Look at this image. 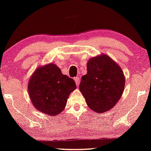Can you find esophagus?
I'll return each mask as SVG.
<instances>
[{"label": "esophagus", "instance_id": "1", "mask_svg": "<svg viewBox=\"0 0 151 151\" xmlns=\"http://www.w3.org/2000/svg\"><path fill=\"white\" fill-rule=\"evenodd\" d=\"M74 81H75L76 83V85L77 86H79V84H80V78L79 77H76L74 78Z\"/></svg>", "mask_w": 151, "mask_h": 151}]
</instances>
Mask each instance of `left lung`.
I'll return each instance as SVG.
<instances>
[{"label":"left lung","instance_id":"obj_1","mask_svg":"<svg viewBox=\"0 0 151 151\" xmlns=\"http://www.w3.org/2000/svg\"><path fill=\"white\" fill-rule=\"evenodd\" d=\"M87 70L79 89L87 106L99 113L113 109L122 96L125 85L122 68L109 56L101 54L89 59Z\"/></svg>","mask_w":151,"mask_h":151}]
</instances>
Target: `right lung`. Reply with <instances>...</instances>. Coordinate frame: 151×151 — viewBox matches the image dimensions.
Here are the masks:
<instances>
[{
    "instance_id": "1",
    "label": "right lung",
    "mask_w": 151,
    "mask_h": 151,
    "mask_svg": "<svg viewBox=\"0 0 151 151\" xmlns=\"http://www.w3.org/2000/svg\"><path fill=\"white\" fill-rule=\"evenodd\" d=\"M76 88L73 80L61 73L60 68L53 63L38 67L28 83L33 106L50 116L64 111L68 96Z\"/></svg>"
}]
</instances>
